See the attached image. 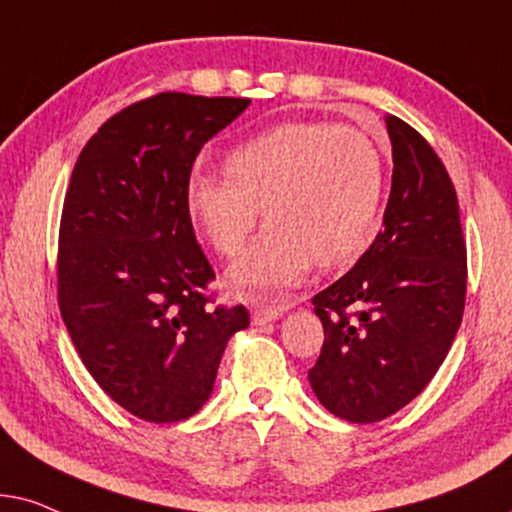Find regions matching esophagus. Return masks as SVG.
I'll return each mask as SVG.
<instances>
[{"label":"esophagus","mask_w":512,"mask_h":512,"mask_svg":"<svg viewBox=\"0 0 512 512\" xmlns=\"http://www.w3.org/2000/svg\"><path fill=\"white\" fill-rule=\"evenodd\" d=\"M292 304H278V306H255V311H252V323L255 325H267L271 320L281 318L285 311L290 309Z\"/></svg>","instance_id":"1"}]
</instances>
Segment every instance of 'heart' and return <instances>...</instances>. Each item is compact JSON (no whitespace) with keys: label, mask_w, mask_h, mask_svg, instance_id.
I'll use <instances>...</instances> for the list:
<instances>
[{"label":"heart","mask_w":512,"mask_h":512,"mask_svg":"<svg viewBox=\"0 0 512 512\" xmlns=\"http://www.w3.org/2000/svg\"><path fill=\"white\" fill-rule=\"evenodd\" d=\"M384 156L356 128L290 121L236 147L227 175H194L187 208L222 257H236L257 224L269 229L231 269L241 290L276 292L311 267H339L370 245L384 199Z\"/></svg>","instance_id":"1"}]
</instances>
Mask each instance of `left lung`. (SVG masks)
<instances>
[{
  "label": "left lung",
  "instance_id": "obj_1",
  "mask_svg": "<svg viewBox=\"0 0 512 512\" xmlns=\"http://www.w3.org/2000/svg\"><path fill=\"white\" fill-rule=\"evenodd\" d=\"M393 180L370 250L311 299L325 342L309 381L353 424L391 417L445 360L466 304V241L445 163L424 135L386 114Z\"/></svg>",
  "mask_w": 512,
  "mask_h": 512
}]
</instances>
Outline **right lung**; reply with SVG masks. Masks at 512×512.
I'll return each instance as SVG.
<instances>
[{"mask_svg":"<svg viewBox=\"0 0 512 512\" xmlns=\"http://www.w3.org/2000/svg\"><path fill=\"white\" fill-rule=\"evenodd\" d=\"M248 98L156 93L109 117L81 149L58 234V306L81 363L152 424L189 419L213 391L248 309L213 306L187 187L203 145Z\"/></svg>","mask_w":512,"mask_h":512,"instance_id":"add662e5","label":"right lung"}]
</instances>
